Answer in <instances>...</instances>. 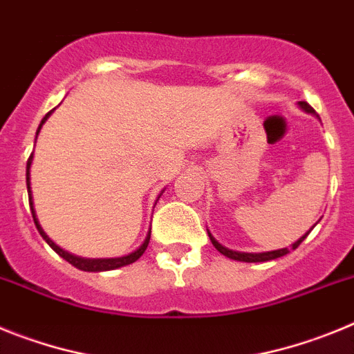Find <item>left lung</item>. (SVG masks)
<instances>
[{
	"instance_id": "left-lung-1",
	"label": "left lung",
	"mask_w": 354,
	"mask_h": 354,
	"mask_svg": "<svg viewBox=\"0 0 354 354\" xmlns=\"http://www.w3.org/2000/svg\"><path fill=\"white\" fill-rule=\"evenodd\" d=\"M298 104H299V108L305 109L306 113L315 115L314 108H312V106L308 104V102L299 101ZM310 230H312V228H310ZM310 230H308V232H306L305 236L299 237V239L296 241V243H294L292 250H296L299 245H301V241L305 239V237L308 236V234H310ZM209 237H211V243H212V245H214V248L218 250V252H220V253H223L225 257L234 259V261H243V262H266V261H273V259H278V257H283V255H287V253H289V250H290V248H282V250H274V252H266V253H241V252H232V250H228V248H225V246H221L220 243H218V241H216L214 237L211 236V232H209Z\"/></svg>"
}]
</instances>
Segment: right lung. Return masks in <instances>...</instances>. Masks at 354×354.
Here are the masks:
<instances>
[{
    "label": "right lung",
    "instance_id": "obj_1",
    "mask_svg": "<svg viewBox=\"0 0 354 354\" xmlns=\"http://www.w3.org/2000/svg\"><path fill=\"white\" fill-rule=\"evenodd\" d=\"M51 115V111H49L46 117L42 118V122H40L39 129H37V134L40 133V127H42V124L46 120H48V117ZM31 159H33V154L28 158V162H26V186H28V198H30V209H31V214H33V221H35V227L37 230L40 232V236L46 239V243H48L49 246H51L53 250H55L60 257H64L65 261L68 262V264H72L74 268H77V270L81 271H109V270H117V268H122V266H127V264H133L134 261H138L140 257L143 255V252L147 250V246H149V241H150V232L149 236H147V239L143 241V245L140 246L136 252L129 253V255H126V257H117V259H81V257H76V255H71V253L64 252V250L60 248V246H56L55 243H53L51 239H49L48 236H46V232L42 230V227L39 225V220H37L35 216V209H33V200H31V189H30V167H31Z\"/></svg>",
    "mask_w": 354,
    "mask_h": 354
}]
</instances>
